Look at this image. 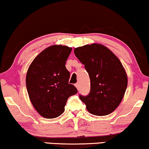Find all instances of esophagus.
<instances>
[{"instance_id":"34e87169","label":"esophagus","mask_w":149,"mask_h":149,"mask_svg":"<svg viewBox=\"0 0 149 149\" xmlns=\"http://www.w3.org/2000/svg\"><path fill=\"white\" fill-rule=\"evenodd\" d=\"M75 87H77V89H79V83H76V84H75Z\"/></svg>"}]
</instances>
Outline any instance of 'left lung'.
<instances>
[{"mask_svg":"<svg viewBox=\"0 0 149 149\" xmlns=\"http://www.w3.org/2000/svg\"><path fill=\"white\" fill-rule=\"evenodd\" d=\"M74 52L90 78V93L87 96L79 95L81 100L92 115L113 113L123 100L127 86V76L121 62L101 44L85 45L75 48Z\"/></svg>","mask_w":149,"mask_h":149,"instance_id":"obj_1","label":"left lung"}]
</instances>
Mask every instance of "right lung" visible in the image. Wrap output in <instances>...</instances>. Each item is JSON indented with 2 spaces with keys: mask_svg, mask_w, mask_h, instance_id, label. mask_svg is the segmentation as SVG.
Listing matches in <instances>:
<instances>
[{
  "mask_svg": "<svg viewBox=\"0 0 149 149\" xmlns=\"http://www.w3.org/2000/svg\"><path fill=\"white\" fill-rule=\"evenodd\" d=\"M72 48L61 45L48 47L30 64L26 78V88L32 104L46 119L62 115L67 100L77 93L69 84L70 72L65 64Z\"/></svg>",
  "mask_w": 149,
  "mask_h": 149,
  "instance_id": "1",
  "label": "right lung"
}]
</instances>
